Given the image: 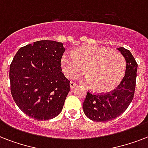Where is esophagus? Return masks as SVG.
Masks as SVG:
<instances>
[{
    "label": "esophagus",
    "instance_id": "esophagus-1",
    "mask_svg": "<svg viewBox=\"0 0 148 148\" xmlns=\"http://www.w3.org/2000/svg\"><path fill=\"white\" fill-rule=\"evenodd\" d=\"M77 86V84H75L74 82H72V81H71V83H70V88H71V89H74L75 87Z\"/></svg>",
    "mask_w": 148,
    "mask_h": 148
}]
</instances>
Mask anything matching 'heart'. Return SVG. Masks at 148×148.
<instances>
[{"instance_id": "b5f03b06", "label": "heart", "mask_w": 148, "mask_h": 148, "mask_svg": "<svg viewBox=\"0 0 148 148\" xmlns=\"http://www.w3.org/2000/svg\"><path fill=\"white\" fill-rule=\"evenodd\" d=\"M60 64L65 76L71 79L81 75L86 69L85 83L99 93L114 90L121 81L126 67L121 53L97 46L81 47L74 54L66 52Z\"/></svg>"}]
</instances>
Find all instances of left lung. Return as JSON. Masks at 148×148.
<instances>
[{"label":"left lung","mask_w":148,"mask_h":148,"mask_svg":"<svg viewBox=\"0 0 148 148\" xmlns=\"http://www.w3.org/2000/svg\"><path fill=\"white\" fill-rule=\"evenodd\" d=\"M117 50L126 61V71L122 81L112 92L95 95L88 92L83 110L85 115L94 121L107 122L124 112L134 98L138 64L131 53L124 47Z\"/></svg>","instance_id":"8db88e82"}]
</instances>
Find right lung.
Wrapping results in <instances>:
<instances>
[{"instance_id":"add662e5","label":"right lung","mask_w":148,"mask_h":148,"mask_svg":"<svg viewBox=\"0 0 148 148\" xmlns=\"http://www.w3.org/2000/svg\"><path fill=\"white\" fill-rule=\"evenodd\" d=\"M62 43L39 40L21 47L10 66V91L18 108L38 121L50 120L62 110L70 91L60 60Z\"/></svg>"}]
</instances>
